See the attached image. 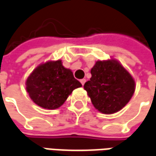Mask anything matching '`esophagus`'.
I'll list each match as a JSON object with an SVG mask.
<instances>
[{
  "mask_svg": "<svg viewBox=\"0 0 156 156\" xmlns=\"http://www.w3.org/2000/svg\"><path fill=\"white\" fill-rule=\"evenodd\" d=\"M85 82H86V80H85L84 78H83V79H81V80H80V83H82V85H83V84H84V83H85Z\"/></svg>",
  "mask_w": 156,
  "mask_h": 156,
  "instance_id": "1",
  "label": "esophagus"
}]
</instances>
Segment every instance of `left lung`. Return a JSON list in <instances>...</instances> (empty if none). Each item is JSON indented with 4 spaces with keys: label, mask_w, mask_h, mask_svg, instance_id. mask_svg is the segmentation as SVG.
Here are the masks:
<instances>
[{
    "label": "left lung",
    "mask_w": 156,
    "mask_h": 156,
    "mask_svg": "<svg viewBox=\"0 0 156 156\" xmlns=\"http://www.w3.org/2000/svg\"><path fill=\"white\" fill-rule=\"evenodd\" d=\"M90 73V80L83 88L98 111L114 114L128 103L135 91V82L119 62L97 61Z\"/></svg>",
    "instance_id": "1"
}]
</instances>
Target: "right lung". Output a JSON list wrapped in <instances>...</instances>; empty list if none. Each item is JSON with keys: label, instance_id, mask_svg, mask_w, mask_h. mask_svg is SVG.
<instances>
[{"label": "right lung", "instance_id": "right-lung-1", "mask_svg": "<svg viewBox=\"0 0 156 156\" xmlns=\"http://www.w3.org/2000/svg\"><path fill=\"white\" fill-rule=\"evenodd\" d=\"M81 86L73 72L62 66L61 60L40 65L26 81V90L31 100L47 109L60 108L73 90Z\"/></svg>", "mask_w": 156, "mask_h": 156}]
</instances>
